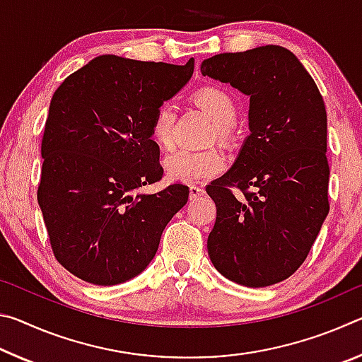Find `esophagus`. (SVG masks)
Here are the masks:
<instances>
[{"mask_svg":"<svg viewBox=\"0 0 362 362\" xmlns=\"http://www.w3.org/2000/svg\"><path fill=\"white\" fill-rule=\"evenodd\" d=\"M204 194H206L204 187H199V185H192V187H189V199H192V201L198 199V198H201V196H204Z\"/></svg>","mask_w":362,"mask_h":362,"instance_id":"esophagus-1","label":"esophagus"}]
</instances>
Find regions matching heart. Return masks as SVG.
I'll use <instances>...</instances> for the list:
<instances>
[{"label":"heart","mask_w":362,"mask_h":362,"mask_svg":"<svg viewBox=\"0 0 362 362\" xmlns=\"http://www.w3.org/2000/svg\"><path fill=\"white\" fill-rule=\"evenodd\" d=\"M194 102L217 126L220 137H226L228 127L235 124L238 110L228 93L218 88H204L194 94ZM177 118V107L164 102L156 108L151 119V137L161 146L173 145V129ZM168 179L180 183H196L222 173L225 158L217 150L193 151L187 148L174 150L163 161Z\"/></svg>","instance_id":"b5f03b06"}]
</instances>
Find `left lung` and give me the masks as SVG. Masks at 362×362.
<instances>
[{"label":"left lung","mask_w":362,"mask_h":362,"mask_svg":"<svg viewBox=\"0 0 362 362\" xmlns=\"http://www.w3.org/2000/svg\"><path fill=\"white\" fill-rule=\"evenodd\" d=\"M201 73L249 97L250 132L233 166L206 188L217 207L207 252L233 283H281L305 262L329 214L320 89L281 46L218 54L203 60ZM231 186L245 196L236 199Z\"/></svg>","instance_id":"left-lung-1"}]
</instances>
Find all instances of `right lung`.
Wrapping results in <instances>:
<instances>
[{
    "label": "right lung",
    "mask_w": 362,
    "mask_h": 362,
    "mask_svg": "<svg viewBox=\"0 0 362 362\" xmlns=\"http://www.w3.org/2000/svg\"><path fill=\"white\" fill-rule=\"evenodd\" d=\"M193 69V59L170 65L105 54L54 93L41 142L38 204L56 259L86 283L136 278L187 204L188 187L180 183L151 194L139 189L163 177L153 115Z\"/></svg>",
    "instance_id": "1"
}]
</instances>
